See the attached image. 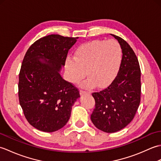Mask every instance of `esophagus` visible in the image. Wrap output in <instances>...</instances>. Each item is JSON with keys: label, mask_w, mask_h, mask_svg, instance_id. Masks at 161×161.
Listing matches in <instances>:
<instances>
[{"label": "esophagus", "mask_w": 161, "mask_h": 161, "mask_svg": "<svg viewBox=\"0 0 161 161\" xmlns=\"http://www.w3.org/2000/svg\"><path fill=\"white\" fill-rule=\"evenodd\" d=\"M88 93H89V92L86 91H84V90H80V94H81V95L88 94Z\"/></svg>", "instance_id": "esophagus-1"}]
</instances>
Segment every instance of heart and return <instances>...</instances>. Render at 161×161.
<instances>
[{
    "mask_svg": "<svg viewBox=\"0 0 161 161\" xmlns=\"http://www.w3.org/2000/svg\"><path fill=\"white\" fill-rule=\"evenodd\" d=\"M122 59V50L117 41L94 40L77 47L74 58L66 59V69L71 82L79 83L87 72L88 77L83 83L84 87H104L117 76Z\"/></svg>",
    "mask_w": 161,
    "mask_h": 161,
    "instance_id": "1",
    "label": "heart"
}]
</instances>
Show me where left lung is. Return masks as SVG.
<instances>
[{"mask_svg":"<svg viewBox=\"0 0 161 161\" xmlns=\"http://www.w3.org/2000/svg\"><path fill=\"white\" fill-rule=\"evenodd\" d=\"M122 50V59L117 76L105 89L92 93L95 108L91 121L97 129L114 133L128 125L141 102V68L134 51L121 37L111 35Z\"/></svg>","mask_w":161,"mask_h":161,"instance_id":"obj_1","label":"left lung"}]
</instances>
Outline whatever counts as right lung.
I'll list each match as a JSON object with an SVG mask.
<instances>
[{"label":"right lung","mask_w":161,"mask_h":161,"mask_svg":"<svg viewBox=\"0 0 161 161\" xmlns=\"http://www.w3.org/2000/svg\"><path fill=\"white\" fill-rule=\"evenodd\" d=\"M78 38L46 36L32 44L23 58L19 103L28 122L40 131L54 132L66 125L72 106L80 97L78 88L59 74L68 50Z\"/></svg>","instance_id":"add662e5"}]
</instances>
